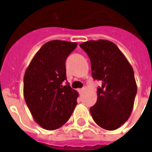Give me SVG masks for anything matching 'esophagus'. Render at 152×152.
<instances>
[{
	"mask_svg": "<svg viewBox=\"0 0 152 152\" xmlns=\"http://www.w3.org/2000/svg\"><path fill=\"white\" fill-rule=\"evenodd\" d=\"M84 90H85V89H78V92H79V94H82V93H83V91H84Z\"/></svg>",
	"mask_w": 152,
	"mask_h": 152,
	"instance_id": "34e87169",
	"label": "esophagus"
}]
</instances>
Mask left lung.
I'll return each mask as SVG.
<instances>
[{
	"mask_svg": "<svg viewBox=\"0 0 152 152\" xmlns=\"http://www.w3.org/2000/svg\"><path fill=\"white\" fill-rule=\"evenodd\" d=\"M91 59L92 76L102 81L91 116L99 127L113 131L128 120L137 87L133 69L119 48L104 39L80 44Z\"/></svg>",
	"mask_w": 152,
	"mask_h": 152,
	"instance_id": "left-lung-1",
	"label": "left lung"
}]
</instances>
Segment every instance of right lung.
<instances>
[{
    "label": "right lung",
    "mask_w": 152,
    "mask_h": 152,
    "mask_svg": "<svg viewBox=\"0 0 152 152\" xmlns=\"http://www.w3.org/2000/svg\"><path fill=\"white\" fill-rule=\"evenodd\" d=\"M77 43L49 41L32 59L24 76V97L37 124L46 130L61 128L77 104L78 92L66 80V60Z\"/></svg>",
    "instance_id": "obj_1"
}]
</instances>
